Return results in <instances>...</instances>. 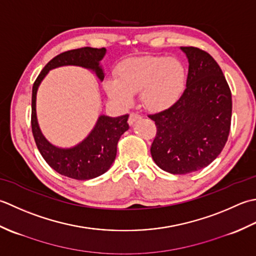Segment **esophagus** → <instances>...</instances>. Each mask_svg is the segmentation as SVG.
<instances>
[{
  "instance_id": "1",
  "label": "esophagus",
  "mask_w": 256,
  "mask_h": 256,
  "mask_svg": "<svg viewBox=\"0 0 256 256\" xmlns=\"http://www.w3.org/2000/svg\"><path fill=\"white\" fill-rule=\"evenodd\" d=\"M142 119V114H139L137 112H132L129 116V124H134L136 122Z\"/></svg>"
}]
</instances>
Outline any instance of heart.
<instances>
[{
  "instance_id": "obj_1",
  "label": "heart",
  "mask_w": 256,
  "mask_h": 256,
  "mask_svg": "<svg viewBox=\"0 0 256 256\" xmlns=\"http://www.w3.org/2000/svg\"><path fill=\"white\" fill-rule=\"evenodd\" d=\"M186 72L174 57L144 56L122 62L117 78H108L105 90L109 98L124 107L140 92L142 105L152 112L164 110L179 100L186 90Z\"/></svg>"
}]
</instances>
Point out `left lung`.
I'll list each match as a JSON object with an SVG mask.
<instances>
[{"mask_svg":"<svg viewBox=\"0 0 256 256\" xmlns=\"http://www.w3.org/2000/svg\"><path fill=\"white\" fill-rule=\"evenodd\" d=\"M180 50L189 62L186 88L174 105L148 116L157 126L151 156L172 174L210 164L228 142L232 117L230 87L214 58L192 46Z\"/></svg>","mask_w":256,"mask_h":256,"instance_id":"left-lung-1","label":"left lung"}]
</instances>
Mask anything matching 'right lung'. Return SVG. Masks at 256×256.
Segmentation results:
<instances>
[{"label":"right lung","mask_w":256,"mask_h":256,"mask_svg":"<svg viewBox=\"0 0 256 256\" xmlns=\"http://www.w3.org/2000/svg\"><path fill=\"white\" fill-rule=\"evenodd\" d=\"M106 48H82L67 50L55 56L40 72L32 90V132L42 157L60 174L76 180H90L110 168L117 154V144L122 134L129 129V114L120 117L99 116L95 127L82 142L72 148H60L52 144L42 134L36 117V94L38 86L50 70L60 66H80L95 72L99 80H104L100 60Z\"/></svg>","instance_id":"add662e5"}]
</instances>
